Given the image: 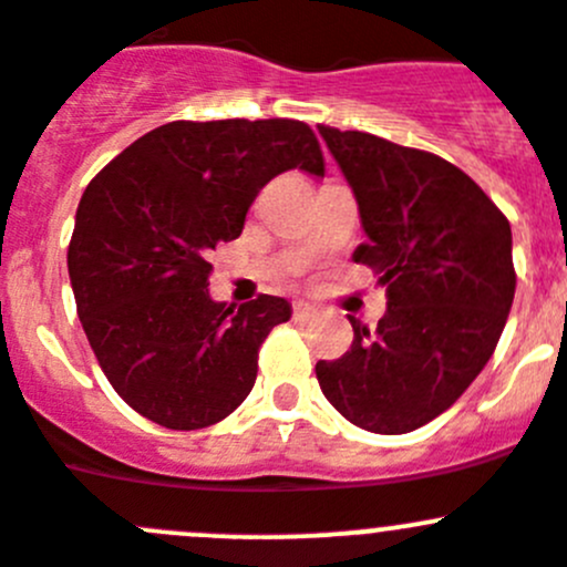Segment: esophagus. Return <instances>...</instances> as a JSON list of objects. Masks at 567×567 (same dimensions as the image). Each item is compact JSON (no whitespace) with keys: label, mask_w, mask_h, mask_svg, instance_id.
<instances>
[{"label":"esophagus","mask_w":567,"mask_h":567,"mask_svg":"<svg viewBox=\"0 0 567 567\" xmlns=\"http://www.w3.org/2000/svg\"><path fill=\"white\" fill-rule=\"evenodd\" d=\"M315 317V306L295 303V320H311Z\"/></svg>","instance_id":"obj_1"}]
</instances>
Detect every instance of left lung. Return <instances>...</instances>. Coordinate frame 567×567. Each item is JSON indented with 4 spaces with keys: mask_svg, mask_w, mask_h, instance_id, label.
Here are the masks:
<instances>
[{
    "mask_svg": "<svg viewBox=\"0 0 567 567\" xmlns=\"http://www.w3.org/2000/svg\"><path fill=\"white\" fill-rule=\"evenodd\" d=\"M359 203L353 261L386 287V315L317 361L331 406L375 434H406L454 406L498 344L515 298L512 230L462 169L423 150L320 125Z\"/></svg>",
    "mask_w": 567,
    "mask_h": 567,
    "instance_id": "1",
    "label": "left lung"
}]
</instances>
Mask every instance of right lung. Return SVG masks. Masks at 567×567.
I'll use <instances>...</instances> for the list:
<instances>
[{
  "mask_svg": "<svg viewBox=\"0 0 567 567\" xmlns=\"http://www.w3.org/2000/svg\"><path fill=\"white\" fill-rule=\"evenodd\" d=\"M287 169L326 175L303 122H169L83 192L69 241L80 322L118 398L153 423L194 431L228 417L256 384L267 333L292 317L272 295L239 311L208 295L212 250Z\"/></svg>",
  "mask_w": 567,
  "mask_h": 567,
  "instance_id": "obj_1",
  "label": "right lung"
}]
</instances>
